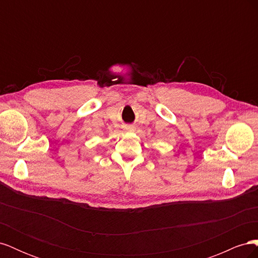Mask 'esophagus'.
Here are the masks:
<instances>
[{"mask_svg":"<svg viewBox=\"0 0 258 258\" xmlns=\"http://www.w3.org/2000/svg\"><path fill=\"white\" fill-rule=\"evenodd\" d=\"M124 130H127L129 132H132V131L136 130V128H135V126H126V127H124Z\"/></svg>","mask_w":258,"mask_h":258,"instance_id":"34e87169","label":"esophagus"}]
</instances>
